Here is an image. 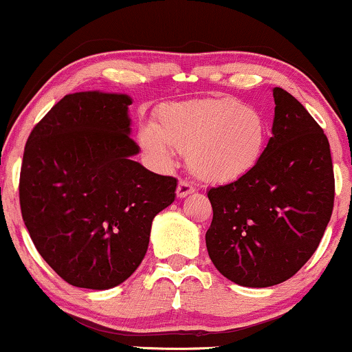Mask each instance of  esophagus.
<instances>
[{
    "label": "esophagus",
    "mask_w": 352,
    "mask_h": 352,
    "mask_svg": "<svg viewBox=\"0 0 352 352\" xmlns=\"http://www.w3.org/2000/svg\"><path fill=\"white\" fill-rule=\"evenodd\" d=\"M192 192H195L194 186L189 184L187 181H179V184H177V189H176V195L179 197V199H184V197L190 195Z\"/></svg>",
    "instance_id": "esophagus-1"
}]
</instances>
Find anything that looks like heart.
I'll list each match as a JSON object with an SVG mask.
<instances>
[{"instance_id": "obj_1", "label": "heart", "mask_w": 352, "mask_h": 352, "mask_svg": "<svg viewBox=\"0 0 352 352\" xmlns=\"http://www.w3.org/2000/svg\"><path fill=\"white\" fill-rule=\"evenodd\" d=\"M139 146L158 165H170L173 148L186 152L197 179L228 184L250 175L269 144L267 120L235 98H210L163 104L155 126L144 124Z\"/></svg>"}]
</instances>
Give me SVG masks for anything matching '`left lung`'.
<instances>
[{"mask_svg":"<svg viewBox=\"0 0 352 352\" xmlns=\"http://www.w3.org/2000/svg\"><path fill=\"white\" fill-rule=\"evenodd\" d=\"M272 138L254 170L211 187L206 250L230 282L264 288L295 276L319 247L335 199L329 139L309 112L274 88Z\"/></svg>","mask_w":352,"mask_h":352,"instance_id":"obj_1","label":"left lung"}]
</instances>
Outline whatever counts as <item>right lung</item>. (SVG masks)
I'll return each instance as SVG.
<instances>
[{
  "label": "right lung",
  "mask_w": 352,
  "mask_h": 352,
  "mask_svg": "<svg viewBox=\"0 0 352 352\" xmlns=\"http://www.w3.org/2000/svg\"><path fill=\"white\" fill-rule=\"evenodd\" d=\"M128 94H67L33 128L23 151L21 210L43 259L70 285L109 290L142 263L152 221L177 181L133 157Z\"/></svg>",
  "instance_id": "obj_1"
}]
</instances>
